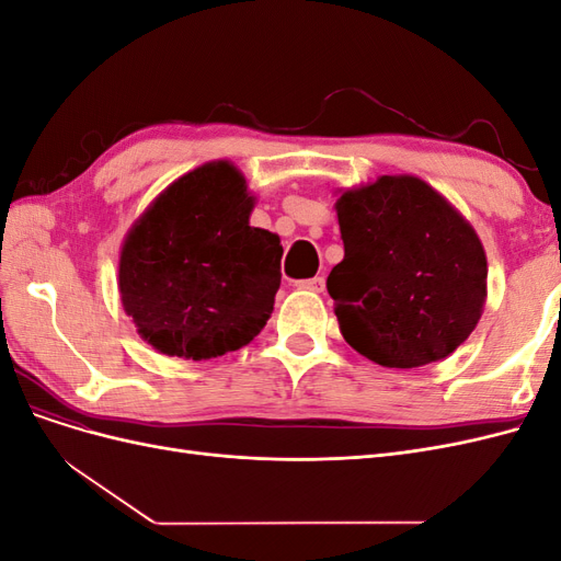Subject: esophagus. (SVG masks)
Masks as SVG:
<instances>
[{
	"mask_svg": "<svg viewBox=\"0 0 561 561\" xmlns=\"http://www.w3.org/2000/svg\"><path fill=\"white\" fill-rule=\"evenodd\" d=\"M299 290H313V293H322V287H325V278L316 276V278H307V280H297Z\"/></svg>",
	"mask_w": 561,
	"mask_h": 561,
	"instance_id": "1",
	"label": "esophagus"
}]
</instances>
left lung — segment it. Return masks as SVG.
Instances as JSON below:
<instances>
[{"instance_id":"8db88e82","label":"left lung","mask_w":561,"mask_h":561,"mask_svg":"<svg viewBox=\"0 0 561 561\" xmlns=\"http://www.w3.org/2000/svg\"><path fill=\"white\" fill-rule=\"evenodd\" d=\"M344 260L328 276L346 342L383 367L447 358L478 325L486 257L433 186L383 175L336 201Z\"/></svg>"}]
</instances>
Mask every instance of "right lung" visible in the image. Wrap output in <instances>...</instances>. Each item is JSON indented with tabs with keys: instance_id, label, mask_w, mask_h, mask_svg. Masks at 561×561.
Returning <instances> with one entry per match:
<instances>
[{
	"instance_id": "add662e5",
	"label": "right lung",
	"mask_w": 561,
	"mask_h": 561,
	"mask_svg": "<svg viewBox=\"0 0 561 561\" xmlns=\"http://www.w3.org/2000/svg\"><path fill=\"white\" fill-rule=\"evenodd\" d=\"M254 198L227 161L186 173L135 222L118 293L157 351L208 360L252 342L274 311L283 245L250 227Z\"/></svg>"
}]
</instances>
